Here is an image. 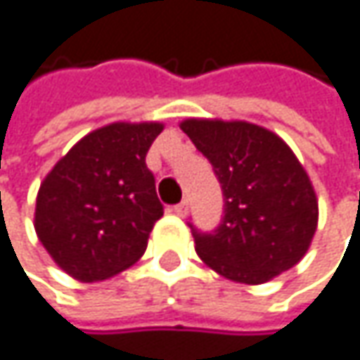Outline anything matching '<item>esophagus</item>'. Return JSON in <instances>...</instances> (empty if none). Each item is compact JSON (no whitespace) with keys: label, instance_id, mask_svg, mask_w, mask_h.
I'll return each mask as SVG.
<instances>
[{"label":"esophagus","instance_id":"obj_1","mask_svg":"<svg viewBox=\"0 0 360 360\" xmlns=\"http://www.w3.org/2000/svg\"><path fill=\"white\" fill-rule=\"evenodd\" d=\"M187 207H189V203L183 200L181 203H177V205L173 207V212H175L177 216H185V214H187Z\"/></svg>","mask_w":360,"mask_h":360}]
</instances>
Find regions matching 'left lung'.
Segmentation results:
<instances>
[{
    "mask_svg": "<svg viewBox=\"0 0 360 360\" xmlns=\"http://www.w3.org/2000/svg\"><path fill=\"white\" fill-rule=\"evenodd\" d=\"M181 130L212 162L224 193V218L214 232L189 224L201 261L246 285L300 263L318 228V198L293 150L248 122L189 117Z\"/></svg>",
    "mask_w": 360,
    "mask_h": 360,
    "instance_id": "left-lung-1",
    "label": "left lung"
}]
</instances>
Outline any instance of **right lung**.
Wrapping results in <instances>:
<instances>
[{
    "instance_id": "add662e5",
    "label": "right lung",
    "mask_w": 360,
    "mask_h": 360,
    "mask_svg": "<svg viewBox=\"0 0 360 360\" xmlns=\"http://www.w3.org/2000/svg\"><path fill=\"white\" fill-rule=\"evenodd\" d=\"M159 122H114L83 136L44 177L34 228L77 281L110 279L144 255L162 216L146 153Z\"/></svg>"
}]
</instances>
